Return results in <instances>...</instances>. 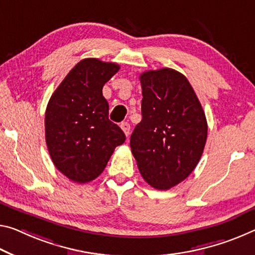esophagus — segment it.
Returning <instances> with one entry per match:
<instances>
[{
	"instance_id": "1",
	"label": "esophagus",
	"mask_w": 255,
	"mask_h": 255,
	"mask_svg": "<svg viewBox=\"0 0 255 255\" xmlns=\"http://www.w3.org/2000/svg\"><path fill=\"white\" fill-rule=\"evenodd\" d=\"M120 127H121V129H123V130H124L125 135L129 136V132H130V125H129V124L127 123V121H124V123H121Z\"/></svg>"
}]
</instances>
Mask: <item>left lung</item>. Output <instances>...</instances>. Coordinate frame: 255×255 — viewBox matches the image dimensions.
Returning a JSON list of instances; mask_svg holds the SVG:
<instances>
[{
  "mask_svg": "<svg viewBox=\"0 0 255 255\" xmlns=\"http://www.w3.org/2000/svg\"><path fill=\"white\" fill-rule=\"evenodd\" d=\"M142 121L130 136L131 153L144 180L165 191L199 163L208 124L199 99L180 72L162 68L139 76Z\"/></svg>",
  "mask_w": 255,
  "mask_h": 255,
  "instance_id": "8db88e82",
  "label": "left lung"
}]
</instances>
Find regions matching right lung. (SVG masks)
I'll return each mask as SVG.
<instances>
[{
  "instance_id": "add662e5",
  "label": "right lung",
  "mask_w": 255,
  "mask_h": 255,
  "mask_svg": "<svg viewBox=\"0 0 255 255\" xmlns=\"http://www.w3.org/2000/svg\"><path fill=\"white\" fill-rule=\"evenodd\" d=\"M119 64L84 59L72 68L52 94L45 112L48 153L60 172L75 183L99 177L115 148L126 136L109 120L102 88Z\"/></svg>"
}]
</instances>
